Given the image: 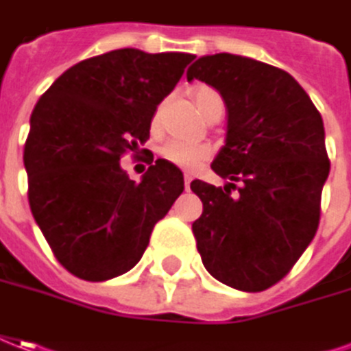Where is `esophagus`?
Here are the masks:
<instances>
[{
    "label": "esophagus",
    "instance_id": "1",
    "mask_svg": "<svg viewBox=\"0 0 351 351\" xmlns=\"http://www.w3.org/2000/svg\"><path fill=\"white\" fill-rule=\"evenodd\" d=\"M183 180H185V189L189 191L191 181H193V178H191V173H185V178H183Z\"/></svg>",
    "mask_w": 351,
    "mask_h": 351
}]
</instances>
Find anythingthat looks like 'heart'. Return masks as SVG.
I'll list each match as a JSON object with an SVG mask.
<instances>
[{"mask_svg":"<svg viewBox=\"0 0 351 351\" xmlns=\"http://www.w3.org/2000/svg\"><path fill=\"white\" fill-rule=\"evenodd\" d=\"M195 103L199 106V110L204 116H208L212 112V106L216 103H221V97L217 95V91L214 89H199L195 93ZM223 105V103H221ZM160 122V110H156V114L152 118V125L156 128ZM210 147L204 143H189V141H181V139H170L160 147V156L164 160L171 162L180 168H185V170H193L200 166L202 162L210 158Z\"/></svg>","mask_w":351,"mask_h":351,"instance_id":"b5f03b06","label":"heart"}]
</instances>
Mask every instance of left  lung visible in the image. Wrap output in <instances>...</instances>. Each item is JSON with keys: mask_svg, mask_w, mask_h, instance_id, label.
<instances>
[{"mask_svg": "<svg viewBox=\"0 0 351 351\" xmlns=\"http://www.w3.org/2000/svg\"><path fill=\"white\" fill-rule=\"evenodd\" d=\"M195 78L226 103V145L212 170L231 181L191 183L202 200L193 223L197 248L217 281L262 292L291 271L317 231L330 170L323 118L289 72L260 60L204 55L187 70Z\"/></svg>", "mask_w": 351, "mask_h": 351, "instance_id": "1", "label": "left lung"}]
</instances>
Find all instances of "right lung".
<instances>
[{
  "instance_id": "1",
  "label": "right lung",
  "mask_w": 351,
  "mask_h": 351,
  "mask_svg": "<svg viewBox=\"0 0 351 351\" xmlns=\"http://www.w3.org/2000/svg\"><path fill=\"white\" fill-rule=\"evenodd\" d=\"M193 59L108 51L62 72L34 106L23 156L28 202L55 258L80 279L130 271L183 193L176 164L151 158L135 183L120 158L149 139L156 106Z\"/></svg>"
}]
</instances>
